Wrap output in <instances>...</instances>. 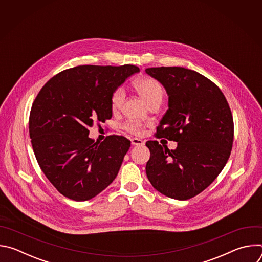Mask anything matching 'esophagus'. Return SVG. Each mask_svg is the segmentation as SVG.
<instances>
[{
  "instance_id": "esophagus-1",
  "label": "esophagus",
  "mask_w": 262,
  "mask_h": 262,
  "mask_svg": "<svg viewBox=\"0 0 262 262\" xmlns=\"http://www.w3.org/2000/svg\"><path fill=\"white\" fill-rule=\"evenodd\" d=\"M132 145H134V146H142V145H144V141L143 140H141V139H138V138H133L132 139Z\"/></svg>"
}]
</instances>
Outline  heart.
Wrapping results in <instances>:
<instances>
[{
  "label": "heart",
  "mask_w": 262,
  "mask_h": 262,
  "mask_svg": "<svg viewBox=\"0 0 262 262\" xmlns=\"http://www.w3.org/2000/svg\"><path fill=\"white\" fill-rule=\"evenodd\" d=\"M135 88L140 93V95L149 103L151 104L155 101L163 99L164 88L161 83L150 77H144L135 82ZM125 91L123 88L119 87L115 89L111 95V107L113 111L119 110L124 101ZM146 125L139 121H127L123 124V128L134 135H142L145 130Z\"/></svg>",
  "instance_id": "1"
}]
</instances>
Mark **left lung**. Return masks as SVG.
I'll use <instances>...</instances> for the list:
<instances>
[{"instance_id":"8db88e82","label":"left lung","mask_w":262,"mask_h":262,"mask_svg":"<svg viewBox=\"0 0 262 262\" xmlns=\"http://www.w3.org/2000/svg\"><path fill=\"white\" fill-rule=\"evenodd\" d=\"M169 96V108L157 129L158 138L177 142L170 150L148 141L146 174L163 195L188 200L204 191L225 167L233 143L231 110L220 88L197 71L183 67H151Z\"/></svg>"}]
</instances>
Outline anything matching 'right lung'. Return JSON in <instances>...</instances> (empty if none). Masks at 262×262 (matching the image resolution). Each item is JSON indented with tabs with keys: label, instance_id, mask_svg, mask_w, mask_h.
<instances>
[{
	"label": "right lung",
	"instance_id": "1",
	"mask_svg": "<svg viewBox=\"0 0 262 262\" xmlns=\"http://www.w3.org/2000/svg\"><path fill=\"white\" fill-rule=\"evenodd\" d=\"M139 71L129 64L81 65L59 72L37 94L29 118L32 147L63 196L89 200L116 178L130 141L113 135L94 142L88 127L112 118V93Z\"/></svg>",
	"mask_w": 262,
	"mask_h": 262
}]
</instances>
